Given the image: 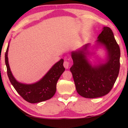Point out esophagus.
Masks as SVG:
<instances>
[{"label":"esophagus","mask_w":128,"mask_h":128,"mask_svg":"<svg viewBox=\"0 0 128 128\" xmlns=\"http://www.w3.org/2000/svg\"><path fill=\"white\" fill-rule=\"evenodd\" d=\"M63 65H64V67H65L66 69H68L69 68V66H70V63H69L68 61H65L64 62V64H63Z\"/></svg>","instance_id":"obj_1"}]
</instances>
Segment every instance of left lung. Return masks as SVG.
<instances>
[{
  "mask_svg": "<svg viewBox=\"0 0 128 128\" xmlns=\"http://www.w3.org/2000/svg\"><path fill=\"white\" fill-rule=\"evenodd\" d=\"M102 46L106 51L104 62L92 64L88 57L94 54L89 51L90 44L83 46L71 52L73 65L70 68L78 93L86 98L105 96L112 89L118 77L120 69V50L113 32L108 27H104L99 35L94 48Z\"/></svg>",
  "mask_w": 128,
  "mask_h": 128,
  "instance_id": "8db88e82",
  "label": "left lung"
}]
</instances>
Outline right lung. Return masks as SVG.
<instances>
[{"mask_svg": "<svg viewBox=\"0 0 128 128\" xmlns=\"http://www.w3.org/2000/svg\"><path fill=\"white\" fill-rule=\"evenodd\" d=\"M8 49L9 44L5 55L7 74L11 84L17 92L26 101L31 104L43 102L52 98L55 94L57 82L65 71L63 66L64 60L61 59L55 63L38 81L27 84L18 82L13 76L8 62Z\"/></svg>", "mask_w": 128, "mask_h": 128, "instance_id": "right-lung-1", "label": "right lung"}]
</instances>
